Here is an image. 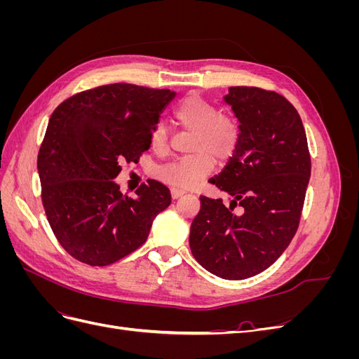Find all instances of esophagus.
<instances>
[{"mask_svg":"<svg viewBox=\"0 0 359 359\" xmlns=\"http://www.w3.org/2000/svg\"><path fill=\"white\" fill-rule=\"evenodd\" d=\"M184 194V191L182 190H178V189H172L170 190V196H172V199H178V198H181Z\"/></svg>","mask_w":359,"mask_h":359,"instance_id":"obj_1","label":"esophagus"}]
</instances>
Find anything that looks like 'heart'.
Returning <instances> with one entry per match:
<instances>
[{
    "mask_svg": "<svg viewBox=\"0 0 359 359\" xmlns=\"http://www.w3.org/2000/svg\"><path fill=\"white\" fill-rule=\"evenodd\" d=\"M173 116L186 132L193 133L189 145L191 156L160 166L157 177L173 189L190 190L212 172L214 160L224 163L235 154L241 128L235 116L220 114L214 103L194 94L177 106ZM149 144L158 154L169 149V130L165 123L158 121L154 126Z\"/></svg>",
    "mask_w": 359,
    "mask_h": 359,
    "instance_id": "obj_1",
    "label": "heart"
}]
</instances>
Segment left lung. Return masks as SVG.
<instances>
[{"mask_svg": "<svg viewBox=\"0 0 359 359\" xmlns=\"http://www.w3.org/2000/svg\"><path fill=\"white\" fill-rule=\"evenodd\" d=\"M224 102L240 121V144L210 182L229 194L231 206L201 196L189 243L194 259L211 274L244 280L273 265L290 244L311 161L299 114L283 95L231 86ZM236 204L241 215L233 212Z\"/></svg>", "mask_w": 359, "mask_h": 359, "instance_id": "8db88e82", "label": "left lung"}]
</instances>
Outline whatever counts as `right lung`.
<instances>
[{"instance_id": "1", "label": "right lung", "mask_w": 359, "mask_h": 359, "mask_svg": "<svg viewBox=\"0 0 359 359\" xmlns=\"http://www.w3.org/2000/svg\"><path fill=\"white\" fill-rule=\"evenodd\" d=\"M177 94L132 83L82 91L50 115L37 169L41 201L58 243L91 266H106L135 252L170 191L149 180L132 199L112 181L123 161L137 163L161 112Z\"/></svg>"}]
</instances>
